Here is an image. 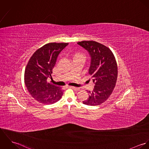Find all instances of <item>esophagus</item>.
I'll use <instances>...</instances> for the list:
<instances>
[{"instance_id": "obj_1", "label": "esophagus", "mask_w": 149, "mask_h": 149, "mask_svg": "<svg viewBox=\"0 0 149 149\" xmlns=\"http://www.w3.org/2000/svg\"><path fill=\"white\" fill-rule=\"evenodd\" d=\"M69 88H72L76 91H79L80 89V88H78V87H75V86H69Z\"/></svg>"}]
</instances>
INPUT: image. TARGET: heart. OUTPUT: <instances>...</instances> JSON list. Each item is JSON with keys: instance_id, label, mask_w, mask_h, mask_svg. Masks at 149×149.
Instances as JSON below:
<instances>
[{"instance_id": "1", "label": "heart", "mask_w": 149, "mask_h": 149, "mask_svg": "<svg viewBox=\"0 0 149 149\" xmlns=\"http://www.w3.org/2000/svg\"><path fill=\"white\" fill-rule=\"evenodd\" d=\"M84 57V56L83 54L79 53V54H76L74 56L73 58H75V57Z\"/></svg>"}]
</instances>
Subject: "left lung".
I'll return each instance as SVG.
<instances>
[{
  "instance_id": "left-lung-1",
  "label": "left lung",
  "mask_w": 149,
  "mask_h": 149,
  "mask_svg": "<svg viewBox=\"0 0 149 149\" xmlns=\"http://www.w3.org/2000/svg\"><path fill=\"white\" fill-rule=\"evenodd\" d=\"M77 44L88 51L91 56L88 73L95 86L86 91L88 98L83 103L88 106H98L110 96L116 85L118 66L111 50L105 45L93 41H83Z\"/></svg>"
}]
</instances>
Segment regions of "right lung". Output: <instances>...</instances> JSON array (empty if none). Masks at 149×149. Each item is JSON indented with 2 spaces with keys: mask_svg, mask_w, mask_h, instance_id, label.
I'll list each match as a JSON object with an SVG mask.
<instances>
[{
  "mask_svg": "<svg viewBox=\"0 0 149 149\" xmlns=\"http://www.w3.org/2000/svg\"><path fill=\"white\" fill-rule=\"evenodd\" d=\"M68 43H49L35 52L24 71V83L34 99L45 104H53L61 98V88L47 81L60 53Z\"/></svg>",
  "mask_w": 149,
  "mask_h": 149,
  "instance_id": "1",
  "label": "right lung"
}]
</instances>
